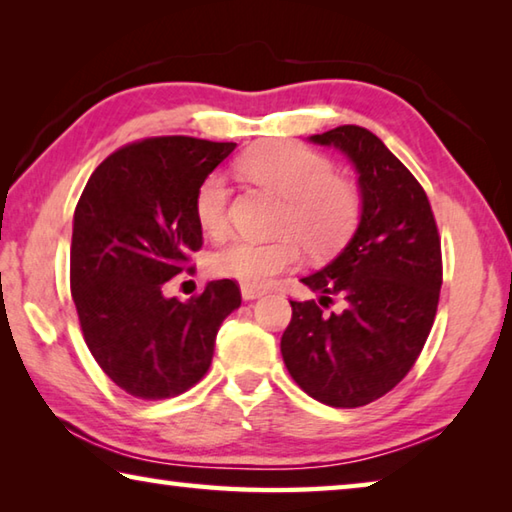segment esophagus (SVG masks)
I'll return each instance as SVG.
<instances>
[{"label": "esophagus", "instance_id": "esophagus-1", "mask_svg": "<svg viewBox=\"0 0 512 512\" xmlns=\"http://www.w3.org/2000/svg\"><path fill=\"white\" fill-rule=\"evenodd\" d=\"M264 291L262 289H253V287H241V298L244 300H257L262 298Z\"/></svg>", "mask_w": 512, "mask_h": 512}]
</instances>
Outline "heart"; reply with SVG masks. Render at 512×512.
Wrapping results in <instances>:
<instances>
[{"label":"heart","mask_w":512,"mask_h":512,"mask_svg":"<svg viewBox=\"0 0 512 512\" xmlns=\"http://www.w3.org/2000/svg\"><path fill=\"white\" fill-rule=\"evenodd\" d=\"M239 169L250 180L284 198L280 230L275 241L235 237L216 248L210 271L244 287H266L300 262V241L311 255H329L345 244L361 214L359 189L334 176L325 155L296 142H264L244 153ZM228 180L210 173L194 196V216L207 235L219 237L228 228Z\"/></svg>","instance_id":"b5f03b06"}]
</instances>
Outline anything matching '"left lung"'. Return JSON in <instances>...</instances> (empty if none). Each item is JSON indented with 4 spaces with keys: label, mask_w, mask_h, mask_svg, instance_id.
Wrapping results in <instances>:
<instances>
[{
    "label": "left lung",
    "mask_w": 512,
    "mask_h": 512,
    "mask_svg": "<svg viewBox=\"0 0 512 512\" xmlns=\"http://www.w3.org/2000/svg\"><path fill=\"white\" fill-rule=\"evenodd\" d=\"M309 142L348 155L361 216L341 253L300 280L344 309L325 315L314 300H291L280 350L307 395L354 409L393 391L422 352L443 284L440 239L424 189L377 135L339 126Z\"/></svg>",
    "instance_id": "1"
}]
</instances>
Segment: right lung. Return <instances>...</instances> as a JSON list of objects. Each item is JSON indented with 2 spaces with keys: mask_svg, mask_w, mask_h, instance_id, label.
Here are the masks:
<instances>
[{
  "mask_svg": "<svg viewBox=\"0 0 512 512\" xmlns=\"http://www.w3.org/2000/svg\"><path fill=\"white\" fill-rule=\"evenodd\" d=\"M235 142L151 137L103 160L74 212L69 282L85 343L126 393H185L212 363L216 332L241 305L232 280L167 298L164 284L203 246L194 196Z\"/></svg>",
  "mask_w": 512,
  "mask_h": 512,
  "instance_id": "obj_1",
  "label": "right lung"
}]
</instances>
